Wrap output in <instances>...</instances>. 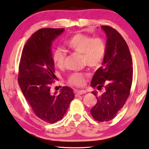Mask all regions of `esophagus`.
I'll return each instance as SVG.
<instances>
[{
    "label": "esophagus",
    "instance_id": "esophagus-1",
    "mask_svg": "<svg viewBox=\"0 0 149 149\" xmlns=\"http://www.w3.org/2000/svg\"><path fill=\"white\" fill-rule=\"evenodd\" d=\"M87 91H85V90H80V91H77L76 92V93H75V96H79V95H83V94L86 93Z\"/></svg>",
    "mask_w": 149,
    "mask_h": 149
}]
</instances>
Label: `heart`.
Wrapping results in <instances>:
<instances>
[{"mask_svg": "<svg viewBox=\"0 0 149 149\" xmlns=\"http://www.w3.org/2000/svg\"><path fill=\"white\" fill-rule=\"evenodd\" d=\"M66 46L71 50L81 54L84 63L91 68H98L102 64L106 53L105 42L101 38H92L87 35L76 33L66 41ZM66 53L60 48L54 52L53 60L58 68L64 66ZM86 74L75 72L70 75L68 83L72 86H81L84 84Z\"/></svg>", "mask_w": 149, "mask_h": 149, "instance_id": "1", "label": "heart"}]
</instances>
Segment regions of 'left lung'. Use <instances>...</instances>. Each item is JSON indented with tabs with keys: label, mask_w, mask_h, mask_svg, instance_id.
Here are the masks:
<instances>
[{
	"label": "left lung",
	"mask_w": 149,
	"mask_h": 149,
	"mask_svg": "<svg viewBox=\"0 0 149 149\" xmlns=\"http://www.w3.org/2000/svg\"><path fill=\"white\" fill-rule=\"evenodd\" d=\"M101 29L107 37L106 53L91 86L97 90L103 88L104 92L100 95L92 92L97 101L90 112L94 119L104 122L113 119L125 103L133 81V68L128 45L121 35L109 26H102Z\"/></svg>",
	"instance_id": "obj_1"
}]
</instances>
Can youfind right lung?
I'll return each instance as SVG.
<instances>
[{
  "label": "right lung",
  "instance_id": "right-lung-1",
  "mask_svg": "<svg viewBox=\"0 0 149 149\" xmlns=\"http://www.w3.org/2000/svg\"><path fill=\"white\" fill-rule=\"evenodd\" d=\"M64 28H42L33 34L24 47L18 73V84L35 115L48 123L62 119L74 93L63 86L53 93L51 85L56 75L52 46Z\"/></svg>",
  "mask_w": 149,
  "mask_h": 149
}]
</instances>
